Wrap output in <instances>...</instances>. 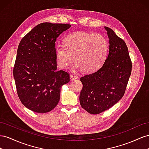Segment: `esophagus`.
I'll list each match as a JSON object with an SVG mask.
<instances>
[{"mask_svg":"<svg viewBox=\"0 0 149 149\" xmlns=\"http://www.w3.org/2000/svg\"><path fill=\"white\" fill-rule=\"evenodd\" d=\"M78 77L77 75H73V74H71L70 75V79H71V80L72 81H73V80L77 79Z\"/></svg>","mask_w":149,"mask_h":149,"instance_id":"34e87169","label":"esophagus"}]
</instances>
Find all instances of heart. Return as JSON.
I'll list each match as a JSON object with an SVG mask.
<instances>
[{"label":"heart","instance_id":"heart-1","mask_svg":"<svg viewBox=\"0 0 149 149\" xmlns=\"http://www.w3.org/2000/svg\"><path fill=\"white\" fill-rule=\"evenodd\" d=\"M108 43L100 34L79 32L67 36L63 44L56 46V56L58 65L65 69L72 61V56L77 66L82 70L91 72L103 64L107 56Z\"/></svg>","mask_w":149,"mask_h":149}]
</instances>
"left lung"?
<instances>
[{
  "label": "left lung",
  "instance_id": "obj_1",
  "mask_svg": "<svg viewBox=\"0 0 149 149\" xmlns=\"http://www.w3.org/2000/svg\"><path fill=\"white\" fill-rule=\"evenodd\" d=\"M109 38V52L99 69L80 79L81 107L91 114L112 107L124 96L132 72V61L124 40L105 27Z\"/></svg>",
  "mask_w": 149,
  "mask_h": 149
}]
</instances>
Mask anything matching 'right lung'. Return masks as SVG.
Wrapping results in <instances>:
<instances>
[{"mask_svg": "<svg viewBox=\"0 0 149 149\" xmlns=\"http://www.w3.org/2000/svg\"><path fill=\"white\" fill-rule=\"evenodd\" d=\"M70 24H38L20 40L13 69L21 102L37 113L50 112L60 100L61 87L70 74L57 70L56 41Z\"/></svg>", "mask_w": 149, "mask_h": 149, "instance_id": "1", "label": "right lung"}]
</instances>
